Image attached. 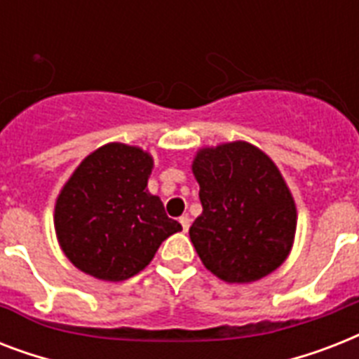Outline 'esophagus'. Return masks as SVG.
Listing matches in <instances>:
<instances>
[{
    "mask_svg": "<svg viewBox=\"0 0 359 359\" xmlns=\"http://www.w3.org/2000/svg\"><path fill=\"white\" fill-rule=\"evenodd\" d=\"M179 222H180V225H182V231H188L190 229V224H191V219H190V216H180L179 218Z\"/></svg>",
    "mask_w": 359,
    "mask_h": 359,
    "instance_id": "obj_1",
    "label": "esophagus"
}]
</instances>
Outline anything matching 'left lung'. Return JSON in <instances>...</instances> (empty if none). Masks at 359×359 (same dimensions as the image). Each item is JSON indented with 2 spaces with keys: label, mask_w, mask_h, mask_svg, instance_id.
I'll use <instances>...</instances> for the list:
<instances>
[{
  "label": "left lung",
  "mask_w": 359,
  "mask_h": 359,
  "mask_svg": "<svg viewBox=\"0 0 359 359\" xmlns=\"http://www.w3.org/2000/svg\"><path fill=\"white\" fill-rule=\"evenodd\" d=\"M203 214L190 238L203 264L229 283L273 272L294 240L296 207L276 163L257 147L235 141L203 149L194 160Z\"/></svg>",
  "instance_id": "left-lung-1"
}]
</instances>
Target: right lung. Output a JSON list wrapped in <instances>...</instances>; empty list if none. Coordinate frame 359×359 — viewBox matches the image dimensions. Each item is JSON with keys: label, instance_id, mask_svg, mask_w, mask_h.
<instances>
[{"label": "right lung", "instance_id": "add662e5", "mask_svg": "<svg viewBox=\"0 0 359 359\" xmlns=\"http://www.w3.org/2000/svg\"><path fill=\"white\" fill-rule=\"evenodd\" d=\"M152 158L137 147L109 143L89 154L55 203V233L81 272L123 281L152 261L163 240L182 225L151 196Z\"/></svg>", "mask_w": 359, "mask_h": 359}]
</instances>
